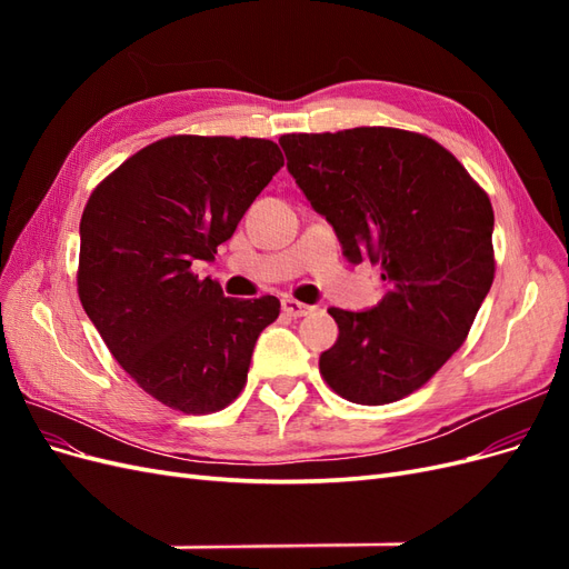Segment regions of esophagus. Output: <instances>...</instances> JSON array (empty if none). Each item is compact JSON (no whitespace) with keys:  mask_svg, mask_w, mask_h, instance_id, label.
<instances>
[{"mask_svg":"<svg viewBox=\"0 0 569 569\" xmlns=\"http://www.w3.org/2000/svg\"><path fill=\"white\" fill-rule=\"evenodd\" d=\"M282 311H284L287 316H291V318H301V316H308V313H311V311H313V306L301 303V301L291 299V297H284V299H282Z\"/></svg>","mask_w":569,"mask_h":569,"instance_id":"34e87169","label":"esophagus"}]
</instances>
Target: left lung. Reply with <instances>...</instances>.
<instances>
[{
	"label": "left lung",
	"mask_w": 569,
	"mask_h": 569,
	"mask_svg": "<svg viewBox=\"0 0 569 569\" xmlns=\"http://www.w3.org/2000/svg\"><path fill=\"white\" fill-rule=\"evenodd\" d=\"M280 144L343 256L380 266L385 280L370 311L330 308L339 337L320 356L322 380L351 403L401 401L462 347L489 295L491 201L449 149L420 132H291Z\"/></svg>",
	"instance_id": "1"
}]
</instances>
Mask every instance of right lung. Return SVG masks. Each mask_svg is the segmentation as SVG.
<instances>
[{
  "instance_id": "obj_1",
  "label": "right lung",
  "mask_w": 569,
  "mask_h": 569,
  "mask_svg": "<svg viewBox=\"0 0 569 569\" xmlns=\"http://www.w3.org/2000/svg\"><path fill=\"white\" fill-rule=\"evenodd\" d=\"M282 166L261 137L173 134L132 153L84 206L80 303L120 368L168 408L230 406L280 316L274 297H222L192 263L211 261Z\"/></svg>"
}]
</instances>
